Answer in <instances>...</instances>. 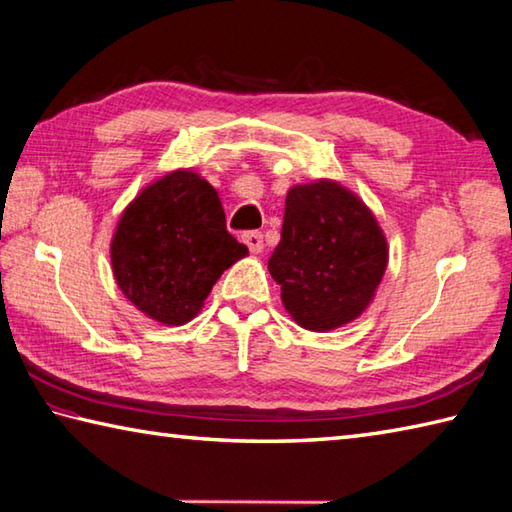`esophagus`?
Returning a JSON list of instances; mask_svg holds the SVG:
<instances>
[{"instance_id":"obj_1","label":"esophagus","mask_w":512,"mask_h":512,"mask_svg":"<svg viewBox=\"0 0 512 512\" xmlns=\"http://www.w3.org/2000/svg\"><path fill=\"white\" fill-rule=\"evenodd\" d=\"M242 242L248 246L250 253H262L264 250V235L259 230H248V233L242 235Z\"/></svg>"}]
</instances>
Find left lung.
<instances>
[{
  "mask_svg": "<svg viewBox=\"0 0 512 512\" xmlns=\"http://www.w3.org/2000/svg\"><path fill=\"white\" fill-rule=\"evenodd\" d=\"M386 264V237L355 193L330 179L288 190L268 270L299 326L326 333L353 322L373 302Z\"/></svg>",
  "mask_w": 512,
  "mask_h": 512,
  "instance_id": "obj_1",
  "label": "left lung"
}]
</instances>
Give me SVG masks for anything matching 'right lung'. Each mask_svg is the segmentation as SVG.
<instances>
[{"label": "right lung", "instance_id": "obj_1", "mask_svg": "<svg viewBox=\"0 0 512 512\" xmlns=\"http://www.w3.org/2000/svg\"><path fill=\"white\" fill-rule=\"evenodd\" d=\"M248 253L226 230L217 190L173 170L126 206L110 242L119 290L166 326L190 322L226 268Z\"/></svg>", "mask_w": 512, "mask_h": 512}]
</instances>
